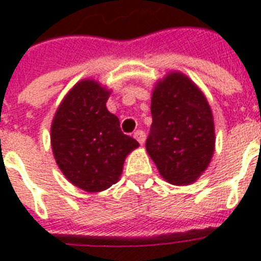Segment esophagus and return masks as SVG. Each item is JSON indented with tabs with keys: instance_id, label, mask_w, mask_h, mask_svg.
<instances>
[{
	"instance_id": "34e87169",
	"label": "esophagus",
	"mask_w": 261,
	"mask_h": 261,
	"mask_svg": "<svg viewBox=\"0 0 261 261\" xmlns=\"http://www.w3.org/2000/svg\"><path fill=\"white\" fill-rule=\"evenodd\" d=\"M134 138L138 141L141 145H143V142H145V138H146V134H145V131L142 130H137L134 133Z\"/></svg>"
}]
</instances>
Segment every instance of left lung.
I'll use <instances>...</instances> for the list:
<instances>
[{"label":"left lung","instance_id":"obj_1","mask_svg":"<svg viewBox=\"0 0 261 261\" xmlns=\"http://www.w3.org/2000/svg\"><path fill=\"white\" fill-rule=\"evenodd\" d=\"M150 110L146 150L160 174L174 186L196 181L214 154V120L204 94L172 71L155 85Z\"/></svg>","mask_w":261,"mask_h":261}]
</instances>
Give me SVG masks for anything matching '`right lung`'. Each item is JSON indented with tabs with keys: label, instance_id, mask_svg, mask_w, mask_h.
Masks as SVG:
<instances>
[{
	"label": "right lung",
	"instance_id": "right-lung-1",
	"mask_svg": "<svg viewBox=\"0 0 261 261\" xmlns=\"http://www.w3.org/2000/svg\"><path fill=\"white\" fill-rule=\"evenodd\" d=\"M110 90L83 80L63 98L51 124V146L65 177L87 192L118 182L127 154L139 146L123 134L118 116L107 110Z\"/></svg>",
	"mask_w": 261,
	"mask_h": 261
}]
</instances>
